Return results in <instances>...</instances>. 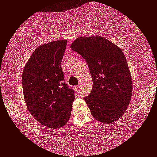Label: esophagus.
<instances>
[{"instance_id":"esophagus-1","label":"esophagus","mask_w":157,"mask_h":157,"mask_svg":"<svg viewBox=\"0 0 157 157\" xmlns=\"http://www.w3.org/2000/svg\"><path fill=\"white\" fill-rule=\"evenodd\" d=\"M75 90H76L77 92H80V91H81V86H79V85H78V86H75Z\"/></svg>"}]
</instances>
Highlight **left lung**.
<instances>
[{"label":"left lung","instance_id":"8db88e82","mask_svg":"<svg viewBox=\"0 0 157 157\" xmlns=\"http://www.w3.org/2000/svg\"><path fill=\"white\" fill-rule=\"evenodd\" d=\"M71 49L86 61L93 86L84 98L94 119L104 124L117 121L131 100L132 82L127 59L119 46L100 36L79 37Z\"/></svg>","mask_w":157,"mask_h":157}]
</instances>
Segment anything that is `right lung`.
Masks as SVG:
<instances>
[{"label": "right lung", "instance_id": "add662e5", "mask_svg": "<svg viewBox=\"0 0 157 157\" xmlns=\"http://www.w3.org/2000/svg\"><path fill=\"white\" fill-rule=\"evenodd\" d=\"M66 40H55L36 49L22 73L23 94L32 116L46 128H61L67 121L74 91L64 82L61 63Z\"/></svg>", "mask_w": 157, "mask_h": 157}]
</instances>
